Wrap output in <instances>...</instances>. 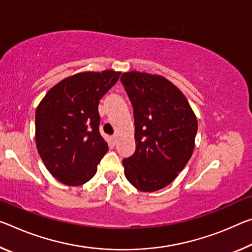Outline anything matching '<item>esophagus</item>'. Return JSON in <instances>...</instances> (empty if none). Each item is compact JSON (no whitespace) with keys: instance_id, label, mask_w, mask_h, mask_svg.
Instances as JSON below:
<instances>
[{"instance_id":"1","label":"esophagus","mask_w":252,"mask_h":252,"mask_svg":"<svg viewBox=\"0 0 252 252\" xmlns=\"http://www.w3.org/2000/svg\"><path fill=\"white\" fill-rule=\"evenodd\" d=\"M111 139H112V142H113V145H115V143H117V135L113 134L111 137Z\"/></svg>"}]
</instances>
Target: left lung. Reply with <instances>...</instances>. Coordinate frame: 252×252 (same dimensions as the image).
I'll return each instance as SVG.
<instances>
[{
  "label": "left lung",
  "instance_id": "1",
  "mask_svg": "<svg viewBox=\"0 0 252 252\" xmlns=\"http://www.w3.org/2000/svg\"><path fill=\"white\" fill-rule=\"evenodd\" d=\"M121 83L133 106L137 145L122 161L126 177L141 191L161 189L191 157L196 117L182 92L162 76L129 71Z\"/></svg>",
  "mask_w": 252,
  "mask_h": 252
}]
</instances>
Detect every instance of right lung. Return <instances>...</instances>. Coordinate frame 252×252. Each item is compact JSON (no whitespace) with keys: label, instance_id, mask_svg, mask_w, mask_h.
I'll return each mask as SVG.
<instances>
[{"label":"right lung","instance_id":"add662e5","mask_svg":"<svg viewBox=\"0 0 252 252\" xmlns=\"http://www.w3.org/2000/svg\"><path fill=\"white\" fill-rule=\"evenodd\" d=\"M119 71H85L48 91L35 111V143L47 169L68 186L89 182L109 150L99 133V99Z\"/></svg>","mask_w":252,"mask_h":252}]
</instances>
